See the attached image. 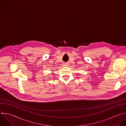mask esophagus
Segmentation results:
<instances>
[{"label": "esophagus", "mask_w": 126, "mask_h": 126, "mask_svg": "<svg viewBox=\"0 0 126 126\" xmlns=\"http://www.w3.org/2000/svg\"><path fill=\"white\" fill-rule=\"evenodd\" d=\"M65 65V66H67V64H65V65Z\"/></svg>", "instance_id": "34e87169"}]
</instances>
